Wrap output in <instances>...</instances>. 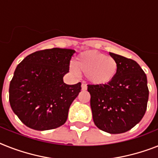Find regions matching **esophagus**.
I'll return each instance as SVG.
<instances>
[{
    "label": "esophagus",
    "mask_w": 158,
    "mask_h": 158,
    "mask_svg": "<svg viewBox=\"0 0 158 158\" xmlns=\"http://www.w3.org/2000/svg\"><path fill=\"white\" fill-rule=\"evenodd\" d=\"M81 89H82V90H86V89H87V85L85 84V82H82Z\"/></svg>",
    "instance_id": "esophagus-1"
}]
</instances>
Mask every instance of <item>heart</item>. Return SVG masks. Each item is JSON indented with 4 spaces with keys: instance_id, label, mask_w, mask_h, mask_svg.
<instances>
[{
    "instance_id": "b5f03b06",
    "label": "heart",
    "mask_w": 158,
    "mask_h": 158,
    "mask_svg": "<svg viewBox=\"0 0 158 158\" xmlns=\"http://www.w3.org/2000/svg\"><path fill=\"white\" fill-rule=\"evenodd\" d=\"M72 73L85 75L94 85H104L111 81L118 71V61L114 57L98 51H85L78 55L75 64L70 66Z\"/></svg>"
}]
</instances>
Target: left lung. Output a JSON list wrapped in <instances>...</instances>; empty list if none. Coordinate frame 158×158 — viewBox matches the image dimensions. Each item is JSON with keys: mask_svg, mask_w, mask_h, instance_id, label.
Wrapping results in <instances>:
<instances>
[{"mask_svg": "<svg viewBox=\"0 0 158 158\" xmlns=\"http://www.w3.org/2000/svg\"><path fill=\"white\" fill-rule=\"evenodd\" d=\"M118 64L116 77L104 85H87L95 125L110 134L129 131L147 109V77L135 60L110 52Z\"/></svg>", "mask_w": 158, "mask_h": 158, "instance_id": "1", "label": "left lung"}]
</instances>
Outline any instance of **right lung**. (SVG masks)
<instances>
[{
  "label": "right lung",
  "mask_w": 158,
  "mask_h": 158,
  "mask_svg": "<svg viewBox=\"0 0 158 158\" xmlns=\"http://www.w3.org/2000/svg\"><path fill=\"white\" fill-rule=\"evenodd\" d=\"M75 51L52 48L27 56L17 66L10 84V103L14 114L30 128L45 131L66 122L70 105L81 83L65 84Z\"/></svg>",
  "instance_id": "add662e5"
}]
</instances>
